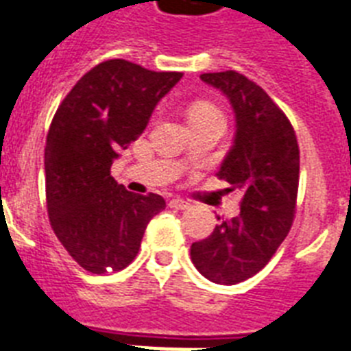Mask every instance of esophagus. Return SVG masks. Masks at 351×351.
<instances>
[{"label": "esophagus", "instance_id": "obj_1", "mask_svg": "<svg viewBox=\"0 0 351 351\" xmlns=\"http://www.w3.org/2000/svg\"><path fill=\"white\" fill-rule=\"evenodd\" d=\"M168 206L170 208H176V210H186L190 206L189 201H184V199H172L170 203H168Z\"/></svg>", "mask_w": 351, "mask_h": 351}]
</instances>
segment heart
Listing matches in <instances>:
<instances>
[{
	"label": "heart",
	"instance_id": "heart-1",
	"mask_svg": "<svg viewBox=\"0 0 351 351\" xmlns=\"http://www.w3.org/2000/svg\"><path fill=\"white\" fill-rule=\"evenodd\" d=\"M217 114H219V110H217L214 105L204 103V101L193 103V105L189 108V119H195V117H206V116H217Z\"/></svg>",
	"mask_w": 351,
	"mask_h": 351
}]
</instances>
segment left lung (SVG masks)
Returning a JSON list of instances; mask_svg holds the SVG:
<instances>
[{
	"instance_id": "obj_1",
	"label": "left lung",
	"mask_w": 351,
	"mask_h": 351,
	"mask_svg": "<svg viewBox=\"0 0 351 351\" xmlns=\"http://www.w3.org/2000/svg\"><path fill=\"white\" fill-rule=\"evenodd\" d=\"M201 80L228 97L235 114L234 145L217 178L239 189L241 214L215 224L190 248L193 266L208 281L237 285L263 270L288 235L299 189V145L285 112L257 83L226 70ZM219 219V217H217Z\"/></svg>"
}]
</instances>
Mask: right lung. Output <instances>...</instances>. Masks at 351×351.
I'll use <instances>...</instances> for the list:
<instances>
[{"label": "right lung", "mask_w": 351, "mask_h": 351, "mask_svg": "<svg viewBox=\"0 0 351 351\" xmlns=\"http://www.w3.org/2000/svg\"><path fill=\"white\" fill-rule=\"evenodd\" d=\"M181 77V72H154L125 60L103 61L75 83L50 123L45 147L49 219L86 271L127 268L147 224L167 206L158 193L137 195L117 184L110 167Z\"/></svg>", "instance_id": "obj_1"}]
</instances>
